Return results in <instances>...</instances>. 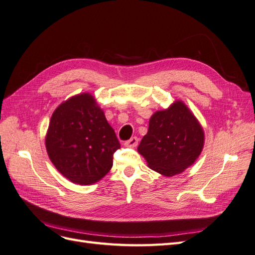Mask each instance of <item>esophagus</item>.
<instances>
[{
	"instance_id": "34e87169",
	"label": "esophagus",
	"mask_w": 255,
	"mask_h": 255,
	"mask_svg": "<svg viewBox=\"0 0 255 255\" xmlns=\"http://www.w3.org/2000/svg\"><path fill=\"white\" fill-rule=\"evenodd\" d=\"M137 143H138V138L136 136H134V137L130 138V139L127 140L125 142V145L126 146H130V148H134V146L137 145Z\"/></svg>"
}]
</instances>
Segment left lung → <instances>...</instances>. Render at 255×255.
I'll return each mask as SVG.
<instances>
[{"instance_id": "1", "label": "left lung", "mask_w": 255, "mask_h": 255, "mask_svg": "<svg viewBox=\"0 0 255 255\" xmlns=\"http://www.w3.org/2000/svg\"><path fill=\"white\" fill-rule=\"evenodd\" d=\"M203 143L201 126L186 105L176 101L168 110L152 116L138 152L153 170L173 176L195 163Z\"/></svg>"}]
</instances>
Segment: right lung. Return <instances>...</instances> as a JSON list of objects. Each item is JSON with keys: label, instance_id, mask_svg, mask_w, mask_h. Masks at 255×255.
<instances>
[{"label": "right lung", "instance_id": "add662e5", "mask_svg": "<svg viewBox=\"0 0 255 255\" xmlns=\"http://www.w3.org/2000/svg\"><path fill=\"white\" fill-rule=\"evenodd\" d=\"M45 146L61 174L73 183L89 185L111 170L120 142L94 97L82 94L53 113Z\"/></svg>", "mask_w": 255, "mask_h": 255}]
</instances>
